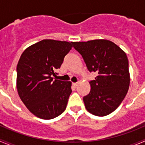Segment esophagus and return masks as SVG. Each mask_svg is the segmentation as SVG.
<instances>
[{
    "mask_svg": "<svg viewBox=\"0 0 145 145\" xmlns=\"http://www.w3.org/2000/svg\"><path fill=\"white\" fill-rule=\"evenodd\" d=\"M72 84H73V86H74L75 88H76V86H78V83H73Z\"/></svg>",
    "mask_w": 145,
    "mask_h": 145,
    "instance_id": "1",
    "label": "esophagus"
}]
</instances>
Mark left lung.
<instances>
[{"mask_svg": "<svg viewBox=\"0 0 145 145\" xmlns=\"http://www.w3.org/2000/svg\"><path fill=\"white\" fill-rule=\"evenodd\" d=\"M81 55L89 72L97 74L90 81V91L83 97L86 109L93 115L109 114L121 105L130 85L126 54L113 42L93 40L72 42Z\"/></svg>", "mask_w": 145, "mask_h": 145, "instance_id": "1", "label": "left lung"}]
</instances>
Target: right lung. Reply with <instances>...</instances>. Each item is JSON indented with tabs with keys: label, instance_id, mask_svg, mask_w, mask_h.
I'll return each mask as SVG.
<instances>
[{
	"label": "right lung",
	"instance_id": "right-lung-1",
	"mask_svg": "<svg viewBox=\"0 0 145 145\" xmlns=\"http://www.w3.org/2000/svg\"><path fill=\"white\" fill-rule=\"evenodd\" d=\"M72 48V42L45 39L27 48L17 66L20 99L33 114L52 119L62 114L71 93V83L55 79L57 69Z\"/></svg>",
	"mask_w": 145,
	"mask_h": 145
}]
</instances>
